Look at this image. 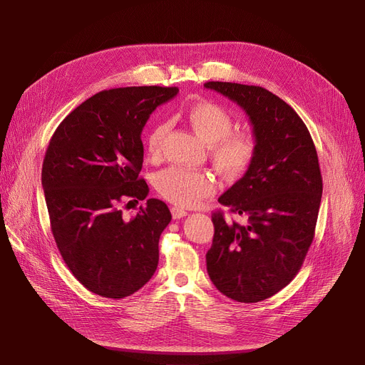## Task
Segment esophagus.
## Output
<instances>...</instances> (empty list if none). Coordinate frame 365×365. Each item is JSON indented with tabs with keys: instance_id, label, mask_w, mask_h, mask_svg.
<instances>
[{
	"instance_id": "1",
	"label": "esophagus",
	"mask_w": 365,
	"mask_h": 365,
	"mask_svg": "<svg viewBox=\"0 0 365 365\" xmlns=\"http://www.w3.org/2000/svg\"><path fill=\"white\" fill-rule=\"evenodd\" d=\"M171 216L173 219H182L187 216V212H185L183 208H179V207H171Z\"/></svg>"
}]
</instances>
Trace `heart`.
I'll return each mask as SVG.
<instances>
[{
	"instance_id": "obj_1",
	"label": "heart",
	"mask_w": 365,
	"mask_h": 365,
	"mask_svg": "<svg viewBox=\"0 0 365 365\" xmlns=\"http://www.w3.org/2000/svg\"><path fill=\"white\" fill-rule=\"evenodd\" d=\"M186 118L189 125L210 146V157L222 176L238 179L250 170L257 155V142L250 133L232 131L234 118L223 106L201 101L187 109ZM168 128L167 121H160L149 131L146 150L152 160L161 157ZM155 186L164 200L180 208L195 207L216 190L213 178L183 167H170L161 171L155 179Z\"/></svg>"
}]
</instances>
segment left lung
Listing matches in <instances>:
<instances>
[{
	"instance_id": "obj_1",
	"label": "left lung",
	"mask_w": 365,
	"mask_h": 365,
	"mask_svg": "<svg viewBox=\"0 0 365 365\" xmlns=\"http://www.w3.org/2000/svg\"><path fill=\"white\" fill-rule=\"evenodd\" d=\"M204 87L245 110L257 142L250 170L219 198L247 223L212 215L207 272L226 297L256 303L292 282L312 244L322 195L317 149L296 110L269 90L220 81Z\"/></svg>"
}]
</instances>
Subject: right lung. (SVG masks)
<instances>
[{"label": "right lung", "mask_w": 365, "mask_h": 365, "mask_svg": "<svg viewBox=\"0 0 365 365\" xmlns=\"http://www.w3.org/2000/svg\"><path fill=\"white\" fill-rule=\"evenodd\" d=\"M178 93L158 86L99 91L50 139L41 183L51 232L72 275L94 294L124 299L157 271L160 237L171 220L167 204L149 198L131 219L121 205L148 197L140 134Z\"/></svg>", "instance_id": "obj_1"}]
</instances>
